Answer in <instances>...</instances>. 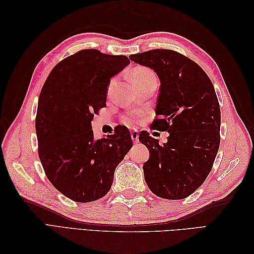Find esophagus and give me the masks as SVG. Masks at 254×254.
<instances>
[{"mask_svg":"<svg viewBox=\"0 0 254 254\" xmlns=\"http://www.w3.org/2000/svg\"><path fill=\"white\" fill-rule=\"evenodd\" d=\"M131 137H132V141L133 143H138V133L136 131H132L131 132Z\"/></svg>","mask_w":254,"mask_h":254,"instance_id":"obj_1","label":"esophagus"}]
</instances>
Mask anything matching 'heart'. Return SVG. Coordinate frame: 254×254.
<instances>
[{
    "label": "heart",
    "instance_id": "obj_1",
    "mask_svg": "<svg viewBox=\"0 0 254 254\" xmlns=\"http://www.w3.org/2000/svg\"><path fill=\"white\" fill-rule=\"evenodd\" d=\"M130 76H131L132 82L135 84L137 87H141V86L150 82V80L156 79L155 73L152 71V69L146 66L134 67L130 73ZM142 116H143V111H139V110L128 111L122 117V121L124 124H127V126L133 127L135 126L138 121V119Z\"/></svg>",
    "mask_w": 254,
    "mask_h": 254
}]
</instances>
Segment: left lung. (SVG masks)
Masks as SVG:
<instances>
[{"instance_id":"obj_1","label":"left lung","mask_w":254,"mask_h":254,"mask_svg":"<svg viewBox=\"0 0 254 254\" xmlns=\"http://www.w3.org/2000/svg\"><path fill=\"white\" fill-rule=\"evenodd\" d=\"M130 60L158 75L153 127L169 133L164 145L148 132L139 133V142L149 150L145 181L159 197L186 198L203 185L219 148L220 109L214 86L197 63L174 50H149Z\"/></svg>"}]
</instances>
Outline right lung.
Masks as SVG:
<instances>
[{
	"instance_id": "add662e5",
	"label": "right lung",
	"mask_w": 254,
	"mask_h": 254,
	"mask_svg": "<svg viewBox=\"0 0 254 254\" xmlns=\"http://www.w3.org/2000/svg\"><path fill=\"white\" fill-rule=\"evenodd\" d=\"M127 64L126 56L80 50L59 62L42 86L36 116L38 154L53 187L75 202L104 197L132 147L126 127L95 139L90 124L106 107L111 77Z\"/></svg>"
}]
</instances>
